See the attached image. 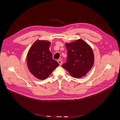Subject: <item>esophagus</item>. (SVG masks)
Here are the masks:
<instances>
[{"label": "esophagus", "instance_id": "esophagus-1", "mask_svg": "<svg viewBox=\"0 0 120 120\" xmlns=\"http://www.w3.org/2000/svg\"><path fill=\"white\" fill-rule=\"evenodd\" d=\"M57 62L59 63V64H60V65H61V64H62V63H63V61H62V60H57Z\"/></svg>", "mask_w": 120, "mask_h": 120}]
</instances>
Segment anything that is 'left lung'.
<instances>
[{"label":"left lung","mask_w":120,"mask_h":120,"mask_svg":"<svg viewBox=\"0 0 120 120\" xmlns=\"http://www.w3.org/2000/svg\"><path fill=\"white\" fill-rule=\"evenodd\" d=\"M66 46L68 57L67 62L62 67L74 78H79L86 75L92 68L94 62L91 47L81 39L66 43Z\"/></svg>","instance_id":"obj_1"}]
</instances>
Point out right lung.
I'll list each match as a JSON object with an SVG mask.
<instances>
[{
    "mask_svg": "<svg viewBox=\"0 0 120 120\" xmlns=\"http://www.w3.org/2000/svg\"><path fill=\"white\" fill-rule=\"evenodd\" d=\"M50 42L45 41L34 42L27 55V64L30 72L39 79L48 78L59 64L52 59L49 48Z\"/></svg>",
    "mask_w": 120,
    "mask_h": 120,
    "instance_id": "obj_1",
    "label": "right lung"
}]
</instances>
